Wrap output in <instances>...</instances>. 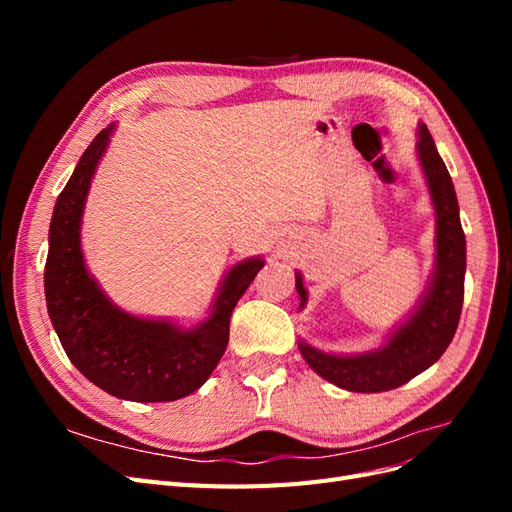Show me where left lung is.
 I'll return each instance as SVG.
<instances>
[{"instance_id":"left-lung-1","label":"left lung","mask_w":512,"mask_h":512,"mask_svg":"<svg viewBox=\"0 0 512 512\" xmlns=\"http://www.w3.org/2000/svg\"><path fill=\"white\" fill-rule=\"evenodd\" d=\"M416 156L436 211V262L421 301L376 350L333 354L299 339L305 363L324 380L352 393H382L406 384L440 359L453 342L459 324L466 277V235L459 220L453 179L425 123H418ZM294 280L303 309L307 303L303 275L297 271Z\"/></svg>"}]
</instances>
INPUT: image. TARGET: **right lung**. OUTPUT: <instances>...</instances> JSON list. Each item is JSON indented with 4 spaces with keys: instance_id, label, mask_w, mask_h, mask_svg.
<instances>
[{
    "instance_id": "1",
    "label": "right lung",
    "mask_w": 512,
    "mask_h": 512,
    "mask_svg": "<svg viewBox=\"0 0 512 512\" xmlns=\"http://www.w3.org/2000/svg\"><path fill=\"white\" fill-rule=\"evenodd\" d=\"M113 130L115 123L91 141L57 196L44 267L46 309L68 359L89 382L141 404L175 401L200 389L220 363L232 309L265 260L252 256L237 262L224 275L209 316L194 327L117 307L89 273L81 250L85 200Z\"/></svg>"
}]
</instances>
